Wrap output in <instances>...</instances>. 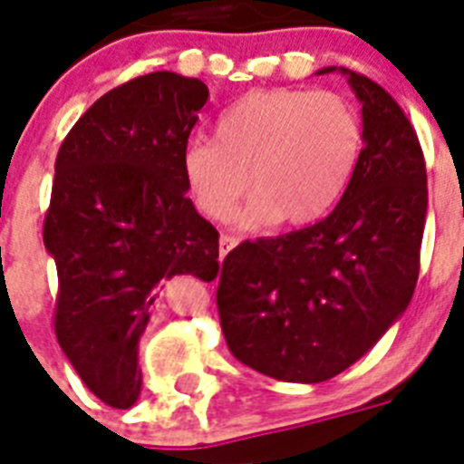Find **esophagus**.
Returning <instances> with one entry per match:
<instances>
[{
	"label": "esophagus",
	"mask_w": 464,
	"mask_h": 464,
	"mask_svg": "<svg viewBox=\"0 0 464 464\" xmlns=\"http://www.w3.org/2000/svg\"><path fill=\"white\" fill-rule=\"evenodd\" d=\"M236 246H238V238H236V236H228V233H224V236L218 238V255H221V257H226V255L231 253Z\"/></svg>",
	"instance_id": "34e87169"
}]
</instances>
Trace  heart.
Listing matches in <instances>:
<instances>
[{
    "label": "heart",
    "instance_id": "heart-1",
    "mask_svg": "<svg viewBox=\"0 0 464 464\" xmlns=\"http://www.w3.org/2000/svg\"><path fill=\"white\" fill-rule=\"evenodd\" d=\"M366 147L356 105L332 91L272 86L228 103L214 122V140L192 137L180 154L192 202L224 221L246 195L240 224L282 218L308 226L327 217L352 185Z\"/></svg>",
    "mask_w": 464,
    "mask_h": 464
}]
</instances>
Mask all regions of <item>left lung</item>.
I'll return each mask as SVG.
<instances>
[{
  "instance_id": "obj_1",
  "label": "left lung",
  "mask_w": 464,
  "mask_h": 464,
  "mask_svg": "<svg viewBox=\"0 0 464 464\" xmlns=\"http://www.w3.org/2000/svg\"><path fill=\"white\" fill-rule=\"evenodd\" d=\"M342 72L363 105L366 132L349 189L323 221L233 247L218 272L226 344L240 363L279 381L323 382L346 371L402 315L419 279L424 151L388 91Z\"/></svg>"
}]
</instances>
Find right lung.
<instances>
[{
    "instance_id": "obj_1",
    "label": "right lung",
    "mask_w": 464,
    "mask_h": 464,
    "mask_svg": "<svg viewBox=\"0 0 464 464\" xmlns=\"http://www.w3.org/2000/svg\"><path fill=\"white\" fill-rule=\"evenodd\" d=\"M209 98L154 72L101 96L62 141L43 226L57 265L54 334L93 395L137 402V346L160 279L218 272V231L197 214L180 154Z\"/></svg>"
}]
</instances>
